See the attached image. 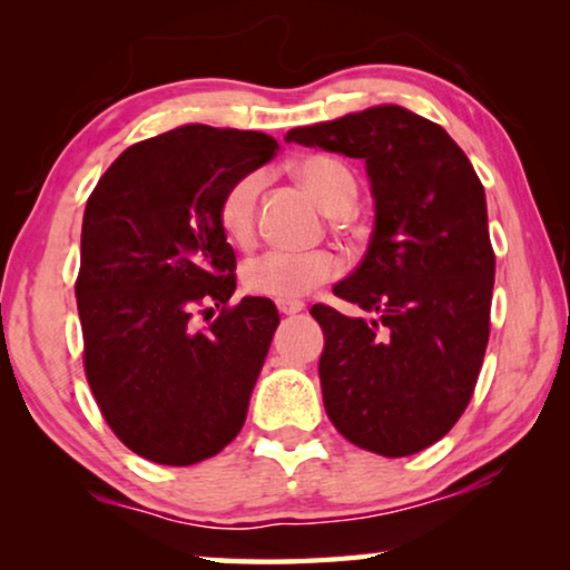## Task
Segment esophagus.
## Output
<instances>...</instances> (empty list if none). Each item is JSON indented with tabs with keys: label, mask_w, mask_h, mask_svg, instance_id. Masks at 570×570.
<instances>
[{
	"label": "esophagus",
	"mask_w": 570,
	"mask_h": 570,
	"mask_svg": "<svg viewBox=\"0 0 570 570\" xmlns=\"http://www.w3.org/2000/svg\"><path fill=\"white\" fill-rule=\"evenodd\" d=\"M303 306H306L303 301H277V311H279V314H285V316L301 314Z\"/></svg>",
	"instance_id": "esophagus-1"
}]
</instances>
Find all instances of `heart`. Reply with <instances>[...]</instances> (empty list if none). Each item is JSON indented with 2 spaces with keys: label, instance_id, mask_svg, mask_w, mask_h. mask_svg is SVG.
<instances>
[{
  "label": "heart",
  "instance_id": "1",
  "mask_svg": "<svg viewBox=\"0 0 570 570\" xmlns=\"http://www.w3.org/2000/svg\"><path fill=\"white\" fill-rule=\"evenodd\" d=\"M295 174L308 191L314 194L326 213H347L353 207L357 186L355 176L345 163L326 158V155H311L295 166ZM262 178L252 174L238 178L228 186L217 205V223L225 238L236 246H248L256 236V202H259ZM340 259L332 252L316 248V252H272L246 262L244 287L254 295H267L277 301H295L314 287L330 283L337 277Z\"/></svg>",
  "mask_w": 570,
  "mask_h": 570
}]
</instances>
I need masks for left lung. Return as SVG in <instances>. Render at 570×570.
<instances>
[{
  "mask_svg": "<svg viewBox=\"0 0 570 570\" xmlns=\"http://www.w3.org/2000/svg\"><path fill=\"white\" fill-rule=\"evenodd\" d=\"M285 139L365 160L376 202L368 252L334 285L371 318L311 308L324 330L326 415L373 454H417L462 417L485 357L495 277L485 189L446 129L402 106Z\"/></svg>",
  "mask_w": 570,
  "mask_h": 570,
  "instance_id": "8db88e82",
  "label": "left lung"
}]
</instances>
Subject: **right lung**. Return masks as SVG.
Returning a JSON list of instances; mask_svg holds the SVG:
<instances>
[{
    "label": "right lung",
    "instance_id": "1",
    "mask_svg": "<svg viewBox=\"0 0 570 570\" xmlns=\"http://www.w3.org/2000/svg\"><path fill=\"white\" fill-rule=\"evenodd\" d=\"M275 153L262 131L186 124L127 147L85 205V376L116 439L155 464H197L244 428L279 314L267 298L230 306L217 205ZM194 313L214 322L197 331Z\"/></svg>",
    "mask_w": 570,
    "mask_h": 570
}]
</instances>
